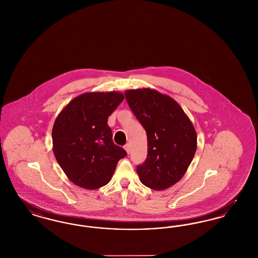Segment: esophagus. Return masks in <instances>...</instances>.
Segmentation results:
<instances>
[{"label":"esophagus","instance_id":"1","mask_svg":"<svg viewBox=\"0 0 258 258\" xmlns=\"http://www.w3.org/2000/svg\"><path fill=\"white\" fill-rule=\"evenodd\" d=\"M123 148H124V150L126 151V153H127V154H130V153H131V145H130L128 143H127V144H125Z\"/></svg>","mask_w":258,"mask_h":258}]
</instances>
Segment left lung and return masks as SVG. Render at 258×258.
<instances>
[{"label":"left lung","mask_w":258,"mask_h":258,"mask_svg":"<svg viewBox=\"0 0 258 258\" xmlns=\"http://www.w3.org/2000/svg\"><path fill=\"white\" fill-rule=\"evenodd\" d=\"M124 95L147 134V159L136 168L140 182L154 190H164L182 179L194 159L196 128L167 95L150 88L127 90Z\"/></svg>","instance_id":"8db88e82"}]
</instances>
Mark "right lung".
I'll use <instances>...</instances> for the list:
<instances>
[{"instance_id": "right-lung-1", "label": "right lung", "mask_w": 258, "mask_h": 258, "mask_svg": "<svg viewBox=\"0 0 258 258\" xmlns=\"http://www.w3.org/2000/svg\"><path fill=\"white\" fill-rule=\"evenodd\" d=\"M123 100L122 93L91 92L71 100L52 128L53 153L74 184L97 189L108 184L118 161L126 156L114 144L108 117Z\"/></svg>"}]
</instances>
